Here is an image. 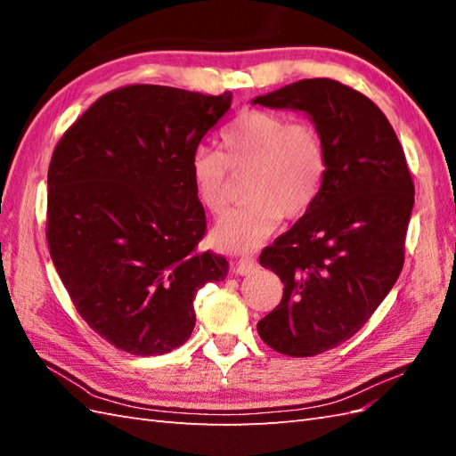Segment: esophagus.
<instances>
[{
    "label": "esophagus",
    "mask_w": 456,
    "mask_h": 456,
    "mask_svg": "<svg viewBox=\"0 0 456 456\" xmlns=\"http://www.w3.org/2000/svg\"><path fill=\"white\" fill-rule=\"evenodd\" d=\"M256 270H258V263H256V258H253V256L239 258V263L235 266V273L240 274V276H250V274H255Z\"/></svg>",
    "instance_id": "obj_1"
}]
</instances>
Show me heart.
Instances as JSON below:
<instances>
[{
	"label": "heart",
	"instance_id": "b5f03b06",
	"mask_svg": "<svg viewBox=\"0 0 456 456\" xmlns=\"http://www.w3.org/2000/svg\"><path fill=\"white\" fill-rule=\"evenodd\" d=\"M223 152L198 147L190 157L196 198L211 213L229 203L231 170L250 168L243 206L213 225L211 245L227 253L255 250L282 217L297 219L315 206L327 176L322 133L307 121H289L266 110H247L221 134Z\"/></svg>",
	"mask_w": 456,
	"mask_h": 456
}]
</instances>
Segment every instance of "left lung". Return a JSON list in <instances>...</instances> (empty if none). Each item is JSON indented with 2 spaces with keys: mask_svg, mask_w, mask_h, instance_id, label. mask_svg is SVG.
<instances>
[{
  "mask_svg": "<svg viewBox=\"0 0 456 456\" xmlns=\"http://www.w3.org/2000/svg\"><path fill=\"white\" fill-rule=\"evenodd\" d=\"M256 103L304 111L325 141L315 206L260 253L284 282L282 302L256 323L260 338L282 354L314 356L351 338L398 280L411 174L386 115L341 82L299 80Z\"/></svg>",
  "mask_w": 456,
  "mask_h": 456,
  "instance_id": "left-lung-1",
  "label": "left lung"
}]
</instances>
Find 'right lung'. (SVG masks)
Segmentation results:
<instances>
[{
    "label": "right lung",
    "mask_w": 456,
    "mask_h": 456,
    "mask_svg": "<svg viewBox=\"0 0 456 456\" xmlns=\"http://www.w3.org/2000/svg\"><path fill=\"white\" fill-rule=\"evenodd\" d=\"M233 94L127 86L64 133L48 167L46 240L80 315L125 353L178 348L196 325L193 297L229 263L198 250L206 211L190 157Z\"/></svg>",
    "instance_id": "right-lung-1"
}]
</instances>
